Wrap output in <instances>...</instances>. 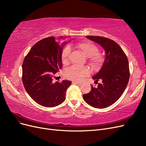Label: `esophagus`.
I'll return each mask as SVG.
<instances>
[{
  "mask_svg": "<svg viewBox=\"0 0 146 146\" xmlns=\"http://www.w3.org/2000/svg\"><path fill=\"white\" fill-rule=\"evenodd\" d=\"M72 83H74V84H76V85H77L78 86L82 85V83H78V82H73Z\"/></svg>",
  "mask_w": 146,
  "mask_h": 146,
  "instance_id": "esophagus-1",
  "label": "esophagus"
}]
</instances>
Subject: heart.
<instances>
[{
	"mask_svg": "<svg viewBox=\"0 0 146 146\" xmlns=\"http://www.w3.org/2000/svg\"><path fill=\"white\" fill-rule=\"evenodd\" d=\"M77 47L86 56L89 57V62L94 68H98L103 62V56L99 52V48L94 43L85 41L78 43ZM70 49L69 47L64 48L61 53V60L63 63L66 64L69 62ZM90 74V69L83 66H73L68 69L65 72V77L76 82H80L83 78Z\"/></svg>",
	"mask_w": 146,
	"mask_h": 146,
	"instance_id": "b5f03b06",
	"label": "heart"
}]
</instances>
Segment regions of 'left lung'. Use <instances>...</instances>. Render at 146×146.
<instances>
[{
	"instance_id": "1",
	"label": "left lung",
	"mask_w": 146,
	"mask_h": 146,
	"mask_svg": "<svg viewBox=\"0 0 146 146\" xmlns=\"http://www.w3.org/2000/svg\"><path fill=\"white\" fill-rule=\"evenodd\" d=\"M104 48L105 59L99 71L92 78L95 83L102 80L98 87L92 86L91 91L83 95L86 102L92 107L105 108L110 107L121 98L129 83V64L127 57L117 44L107 38L86 36Z\"/></svg>"
}]
</instances>
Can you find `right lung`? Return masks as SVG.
<instances>
[{
	"mask_svg": "<svg viewBox=\"0 0 146 146\" xmlns=\"http://www.w3.org/2000/svg\"><path fill=\"white\" fill-rule=\"evenodd\" d=\"M62 36H60L61 38ZM61 46L55 37L37 42L31 48L23 64V83L26 91L35 102L45 107H54L66 99V90L71 82H54V75L62 68Z\"/></svg>",
	"mask_w": 146,
	"mask_h": 146,
	"instance_id": "right-lung-1",
	"label": "right lung"
}]
</instances>
